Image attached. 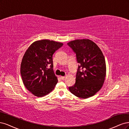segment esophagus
Returning <instances> with one entry per match:
<instances>
[{"label":"esophagus","mask_w":129,"mask_h":129,"mask_svg":"<svg viewBox=\"0 0 129 129\" xmlns=\"http://www.w3.org/2000/svg\"><path fill=\"white\" fill-rule=\"evenodd\" d=\"M65 78H66V77H65V76H61V77H60V78H61V80H65Z\"/></svg>","instance_id":"34e87169"}]
</instances>
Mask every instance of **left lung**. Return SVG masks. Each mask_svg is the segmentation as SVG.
I'll return each instance as SVG.
<instances>
[{"label": "left lung", "mask_w": 129, "mask_h": 129, "mask_svg": "<svg viewBox=\"0 0 129 129\" xmlns=\"http://www.w3.org/2000/svg\"><path fill=\"white\" fill-rule=\"evenodd\" d=\"M68 44L76 53L79 64L76 83L69 90L79 98L92 96L100 90L105 80L106 64L103 54L98 45L89 39L73 40Z\"/></svg>", "instance_id": "8db88e82"}]
</instances>
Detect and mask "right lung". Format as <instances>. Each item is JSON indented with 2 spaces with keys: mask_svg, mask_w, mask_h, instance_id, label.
I'll return each mask as SVG.
<instances>
[{
  "mask_svg": "<svg viewBox=\"0 0 129 129\" xmlns=\"http://www.w3.org/2000/svg\"><path fill=\"white\" fill-rule=\"evenodd\" d=\"M63 45L52 40H39L24 53L20 73L24 86L35 96H44L55 88L58 79L52 69V55Z\"/></svg>",
  "mask_w": 129,
  "mask_h": 129,
  "instance_id": "add662e5",
  "label": "right lung"
}]
</instances>
